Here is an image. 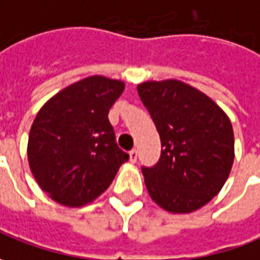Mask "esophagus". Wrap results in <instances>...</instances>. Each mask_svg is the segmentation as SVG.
Segmentation results:
<instances>
[{
  "label": "esophagus",
  "mask_w": 260,
  "mask_h": 260,
  "mask_svg": "<svg viewBox=\"0 0 260 260\" xmlns=\"http://www.w3.org/2000/svg\"><path fill=\"white\" fill-rule=\"evenodd\" d=\"M128 155H130V162H136L137 161V150H132L128 153Z\"/></svg>",
  "instance_id": "esophagus-1"
}]
</instances>
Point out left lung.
<instances>
[{"label":"left lung","instance_id":"obj_1","mask_svg":"<svg viewBox=\"0 0 260 260\" xmlns=\"http://www.w3.org/2000/svg\"><path fill=\"white\" fill-rule=\"evenodd\" d=\"M160 134L161 157L143 168L148 195L171 214L207 205L228 180L235 158L228 114L205 93L177 79L137 85Z\"/></svg>","mask_w":260,"mask_h":260}]
</instances>
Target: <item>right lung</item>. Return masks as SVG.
<instances>
[{
  "instance_id": "1",
  "label": "right lung",
  "mask_w": 260,
  "mask_h": 260,
  "mask_svg": "<svg viewBox=\"0 0 260 260\" xmlns=\"http://www.w3.org/2000/svg\"><path fill=\"white\" fill-rule=\"evenodd\" d=\"M124 82L94 75L66 86L39 109L28 137V162L39 188L78 208L106 191L128 154L107 119Z\"/></svg>"
}]
</instances>
